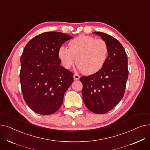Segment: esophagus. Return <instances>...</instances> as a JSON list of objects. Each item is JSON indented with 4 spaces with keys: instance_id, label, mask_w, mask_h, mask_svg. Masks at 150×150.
<instances>
[{
    "instance_id": "obj_1",
    "label": "esophagus",
    "mask_w": 150,
    "mask_h": 150,
    "mask_svg": "<svg viewBox=\"0 0 150 150\" xmlns=\"http://www.w3.org/2000/svg\"><path fill=\"white\" fill-rule=\"evenodd\" d=\"M80 75H78L77 74H75L74 75V80H79V79H80Z\"/></svg>"
}]
</instances>
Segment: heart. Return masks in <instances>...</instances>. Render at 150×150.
<instances>
[{"instance_id": "obj_1", "label": "heart", "mask_w": 150, "mask_h": 150, "mask_svg": "<svg viewBox=\"0 0 150 150\" xmlns=\"http://www.w3.org/2000/svg\"><path fill=\"white\" fill-rule=\"evenodd\" d=\"M68 45L69 48L62 45L58 50L59 58L65 69H70L76 62L83 73L92 75L98 72L105 64L109 48L103 39L80 35Z\"/></svg>"}]
</instances>
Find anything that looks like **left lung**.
Listing matches in <instances>:
<instances>
[{
    "mask_svg": "<svg viewBox=\"0 0 150 150\" xmlns=\"http://www.w3.org/2000/svg\"><path fill=\"white\" fill-rule=\"evenodd\" d=\"M108 45V57L98 72L80 78L83 84L84 103L96 114H105L123 98L128 77V57L122 45L114 37L102 32H93Z\"/></svg>",
    "mask_w": 150,
    "mask_h": 150,
    "instance_id": "8db88e82",
    "label": "left lung"
}]
</instances>
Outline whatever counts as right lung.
<instances>
[{
	"instance_id": "1",
	"label": "right lung",
	"mask_w": 150,
	"mask_h": 150,
	"mask_svg": "<svg viewBox=\"0 0 150 150\" xmlns=\"http://www.w3.org/2000/svg\"><path fill=\"white\" fill-rule=\"evenodd\" d=\"M73 37L57 31L41 33L27 43L21 58L23 97L35 112L50 115L61 106L74 74L60 65L59 47Z\"/></svg>"
}]
</instances>
